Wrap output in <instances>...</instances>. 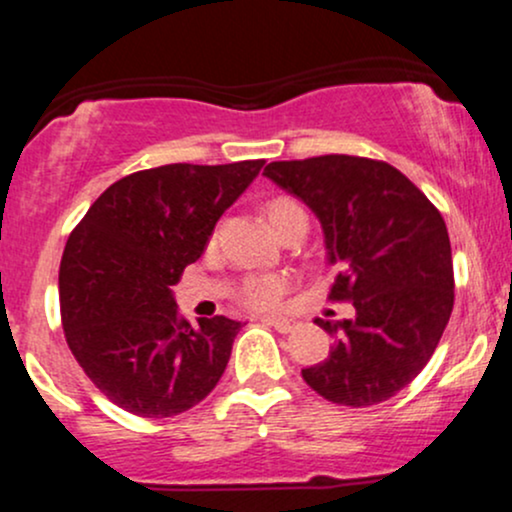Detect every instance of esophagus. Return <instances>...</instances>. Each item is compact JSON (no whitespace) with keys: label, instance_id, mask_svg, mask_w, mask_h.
I'll list each match as a JSON object with an SVG mask.
<instances>
[{"label":"esophagus","instance_id":"34e87169","mask_svg":"<svg viewBox=\"0 0 512 512\" xmlns=\"http://www.w3.org/2000/svg\"><path fill=\"white\" fill-rule=\"evenodd\" d=\"M264 325H269V327H274L276 332H281V334H289L293 327H296V320H289V317H264Z\"/></svg>","mask_w":512,"mask_h":512}]
</instances>
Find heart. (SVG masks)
Listing matches in <instances>:
<instances>
[{
	"label": "heart",
	"mask_w": 512,
	"mask_h": 512,
	"mask_svg": "<svg viewBox=\"0 0 512 512\" xmlns=\"http://www.w3.org/2000/svg\"><path fill=\"white\" fill-rule=\"evenodd\" d=\"M296 214H305V211L301 204L289 197H276L267 207V219L274 226V231H279ZM289 286V276L284 274H250L240 281L238 303L250 310H274L276 305L284 301Z\"/></svg>",
	"instance_id": "heart-1"
}]
</instances>
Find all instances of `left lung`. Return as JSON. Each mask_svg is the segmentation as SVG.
Segmentation results:
<instances>
[{"instance_id": "left-lung-1", "label": "left lung", "mask_w": 512, "mask_h": 512, "mask_svg": "<svg viewBox=\"0 0 512 512\" xmlns=\"http://www.w3.org/2000/svg\"><path fill=\"white\" fill-rule=\"evenodd\" d=\"M264 175L315 211L337 267L327 298L356 308L354 320L317 317L334 346L303 368V380L344 407L395 397L431 361L455 303L443 216L407 175L375 158L274 161Z\"/></svg>"}]
</instances>
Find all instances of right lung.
Instances as JSON below:
<instances>
[{
	"label": "right lung",
	"instance_id": "1",
	"mask_svg": "<svg viewBox=\"0 0 512 512\" xmlns=\"http://www.w3.org/2000/svg\"><path fill=\"white\" fill-rule=\"evenodd\" d=\"M262 166L257 158L137 170L113 182L69 233L60 264L64 339L120 409L149 419L182 414L221 380L243 325L216 315L192 327L170 286Z\"/></svg>",
	"mask_w": 512,
	"mask_h": 512
}]
</instances>
